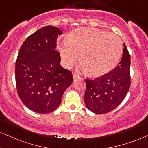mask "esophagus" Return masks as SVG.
<instances>
[{
    "label": "esophagus",
    "instance_id": "34e87169",
    "mask_svg": "<svg viewBox=\"0 0 148 148\" xmlns=\"http://www.w3.org/2000/svg\"><path fill=\"white\" fill-rule=\"evenodd\" d=\"M78 78H80V76L78 75L77 73H74V74H73V78H74V80H75Z\"/></svg>",
    "mask_w": 148,
    "mask_h": 148
}]
</instances>
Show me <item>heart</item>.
Masks as SVG:
<instances>
[{
    "instance_id": "heart-1",
    "label": "heart",
    "mask_w": 148,
    "mask_h": 148,
    "mask_svg": "<svg viewBox=\"0 0 148 148\" xmlns=\"http://www.w3.org/2000/svg\"><path fill=\"white\" fill-rule=\"evenodd\" d=\"M66 42L59 47L63 65L72 66L79 55L83 71L92 77H100L111 72L118 64L123 51L118 36L91 27L71 31Z\"/></svg>"
}]
</instances>
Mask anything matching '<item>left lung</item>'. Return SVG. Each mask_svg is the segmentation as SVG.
Returning a JSON list of instances; mask_svg holds the SVG:
<instances>
[{
	"label": "left lung",
	"mask_w": 148,
	"mask_h": 148,
	"mask_svg": "<svg viewBox=\"0 0 148 148\" xmlns=\"http://www.w3.org/2000/svg\"><path fill=\"white\" fill-rule=\"evenodd\" d=\"M124 51L118 65L106 75L86 79L85 104L89 111L104 114L119 106L130 87V56L124 44Z\"/></svg>",
	"instance_id": "8db88e82"
}]
</instances>
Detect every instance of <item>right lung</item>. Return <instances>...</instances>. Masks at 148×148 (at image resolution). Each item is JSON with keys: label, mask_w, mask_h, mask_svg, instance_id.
I'll return each instance as SVG.
<instances>
[{"label": "right lung", "mask_w": 148, "mask_h": 148, "mask_svg": "<svg viewBox=\"0 0 148 148\" xmlns=\"http://www.w3.org/2000/svg\"><path fill=\"white\" fill-rule=\"evenodd\" d=\"M62 32L46 26L26 39L16 62L17 91L24 105L37 113L54 111L60 105L64 91L73 82L72 72L60 65L56 50Z\"/></svg>", "instance_id": "right-lung-1"}]
</instances>
